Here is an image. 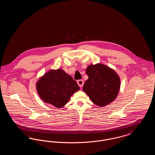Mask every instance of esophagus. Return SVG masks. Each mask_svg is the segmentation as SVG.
Listing matches in <instances>:
<instances>
[{
  "mask_svg": "<svg viewBox=\"0 0 155 155\" xmlns=\"http://www.w3.org/2000/svg\"><path fill=\"white\" fill-rule=\"evenodd\" d=\"M77 83H78V85L80 86V87H81L82 88V87H83V85H84V81L82 80H78L77 81Z\"/></svg>",
  "mask_w": 155,
  "mask_h": 155,
  "instance_id": "esophagus-1",
  "label": "esophagus"
}]
</instances>
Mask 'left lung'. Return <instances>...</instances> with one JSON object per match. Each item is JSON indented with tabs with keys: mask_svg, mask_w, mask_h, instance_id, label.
Segmentation results:
<instances>
[{
	"mask_svg": "<svg viewBox=\"0 0 155 155\" xmlns=\"http://www.w3.org/2000/svg\"><path fill=\"white\" fill-rule=\"evenodd\" d=\"M86 73L88 79L82 89L93 103L102 107L116 99L121 82L120 77L113 69L97 63L88 66Z\"/></svg>",
	"mask_w": 155,
	"mask_h": 155,
	"instance_id": "1",
	"label": "left lung"
}]
</instances>
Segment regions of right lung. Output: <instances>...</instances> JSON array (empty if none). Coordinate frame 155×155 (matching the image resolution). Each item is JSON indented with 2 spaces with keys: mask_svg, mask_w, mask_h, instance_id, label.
<instances>
[{
  "mask_svg": "<svg viewBox=\"0 0 155 155\" xmlns=\"http://www.w3.org/2000/svg\"><path fill=\"white\" fill-rule=\"evenodd\" d=\"M36 89L44 102L61 108L80 88L71 76L59 68L51 70L40 77L36 83Z\"/></svg>",
  "mask_w": 155,
  "mask_h": 155,
  "instance_id": "1",
  "label": "right lung"
}]
</instances>
